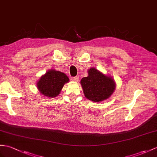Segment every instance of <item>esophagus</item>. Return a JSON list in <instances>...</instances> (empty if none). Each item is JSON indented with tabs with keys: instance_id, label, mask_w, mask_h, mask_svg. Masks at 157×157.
Listing matches in <instances>:
<instances>
[{
	"instance_id": "1",
	"label": "esophagus",
	"mask_w": 157,
	"mask_h": 157,
	"mask_svg": "<svg viewBox=\"0 0 157 157\" xmlns=\"http://www.w3.org/2000/svg\"><path fill=\"white\" fill-rule=\"evenodd\" d=\"M71 80L74 82H78L79 80V77L78 76H76V77H73V78H71Z\"/></svg>"
}]
</instances>
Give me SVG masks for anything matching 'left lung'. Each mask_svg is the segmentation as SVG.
<instances>
[{"mask_svg": "<svg viewBox=\"0 0 157 157\" xmlns=\"http://www.w3.org/2000/svg\"><path fill=\"white\" fill-rule=\"evenodd\" d=\"M81 84L85 96L95 102L107 99L115 90L114 80L93 67L88 71V76L82 79Z\"/></svg>", "mask_w": 157, "mask_h": 157, "instance_id": "left-lung-1", "label": "left lung"}]
</instances>
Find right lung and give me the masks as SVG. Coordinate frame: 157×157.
<instances>
[{"instance_id": "obj_1", "label": "right lung", "mask_w": 157, "mask_h": 157, "mask_svg": "<svg viewBox=\"0 0 157 157\" xmlns=\"http://www.w3.org/2000/svg\"><path fill=\"white\" fill-rule=\"evenodd\" d=\"M68 82L69 78L63 73L50 70L40 78L37 87L43 95L54 98L59 95L62 87Z\"/></svg>"}]
</instances>
